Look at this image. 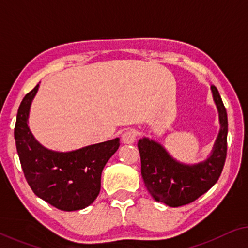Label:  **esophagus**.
Here are the masks:
<instances>
[{
    "label": "esophagus",
    "instance_id": "esophagus-1",
    "mask_svg": "<svg viewBox=\"0 0 248 248\" xmlns=\"http://www.w3.org/2000/svg\"><path fill=\"white\" fill-rule=\"evenodd\" d=\"M137 139V131L133 130V128H130V130H126L122 134V142L125 144H132Z\"/></svg>",
    "mask_w": 248,
    "mask_h": 248
}]
</instances>
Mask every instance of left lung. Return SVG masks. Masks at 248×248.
Wrapping results in <instances>:
<instances>
[{
	"instance_id": "8db88e82",
	"label": "left lung",
	"mask_w": 248,
	"mask_h": 248,
	"mask_svg": "<svg viewBox=\"0 0 248 248\" xmlns=\"http://www.w3.org/2000/svg\"><path fill=\"white\" fill-rule=\"evenodd\" d=\"M211 91L218 108L220 131L211 155L204 161L182 164L158 142L148 138L139 140L142 178L155 201L172 208L188 204L208 192L221 175L227 157L228 118L218 89L211 86Z\"/></svg>"
}]
</instances>
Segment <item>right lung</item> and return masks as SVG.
Returning <instances> with one entry per match:
<instances>
[{"label":"right lung","instance_id":"right-lung-1","mask_svg":"<svg viewBox=\"0 0 248 248\" xmlns=\"http://www.w3.org/2000/svg\"><path fill=\"white\" fill-rule=\"evenodd\" d=\"M39 84L20 104L15 140L20 162L32 192L62 211L89 206L100 192L105 165L120 147V139L91 144L78 150L59 152L43 147L28 126L29 110Z\"/></svg>","mask_w":248,"mask_h":248}]
</instances>
